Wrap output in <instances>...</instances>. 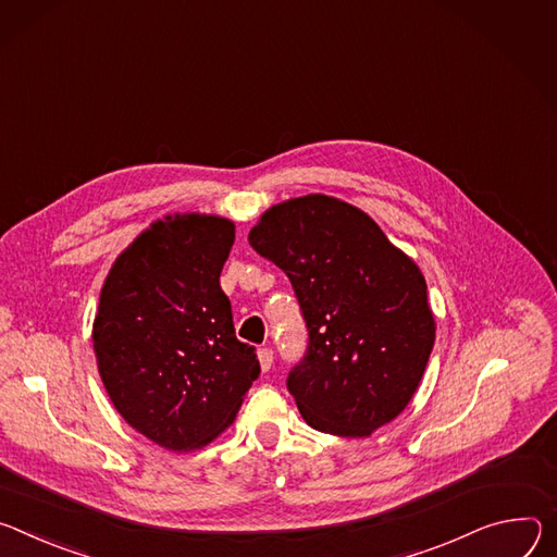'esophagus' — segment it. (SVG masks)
Listing matches in <instances>:
<instances>
[{"mask_svg": "<svg viewBox=\"0 0 557 557\" xmlns=\"http://www.w3.org/2000/svg\"><path fill=\"white\" fill-rule=\"evenodd\" d=\"M259 362H261V369H263V372H270V369H272V362H274V351H272L270 347L259 349Z\"/></svg>", "mask_w": 557, "mask_h": 557, "instance_id": "1", "label": "esophagus"}]
</instances>
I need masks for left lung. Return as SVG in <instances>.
Returning <instances> with one entry per match:
<instances>
[{
  "instance_id": "1",
  "label": "left lung",
  "mask_w": 557,
  "mask_h": 557,
  "mask_svg": "<svg viewBox=\"0 0 557 557\" xmlns=\"http://www.w3.org/2000/svg\"><path fill=\"white\" fill-rule=\"evenodd\" d=\"M247 238L289 276L310 332L287 379L302 420L364 438L403 413L436 341L413 259L372 216L327 195L272 206Z\"/></svg>"
}]
</instances>
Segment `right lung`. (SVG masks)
<instances>
[{"instance_id":"add662e5","label":"right lung","mask_w":557,"mask_h":557,"mask_svg":"<svg viewBox=\"0 0 557 557\" xmlns=\"http://www.w3.org/2000/svg\"><path fill=\"white\" fill-rule=\"evenodd\" d=\"M232 243L230 219L168 214L116 257L101 287L92 349L103 387L123 420L170 451L223 434L261 374L219 283Z\"/></svg>"}]
</instances>
